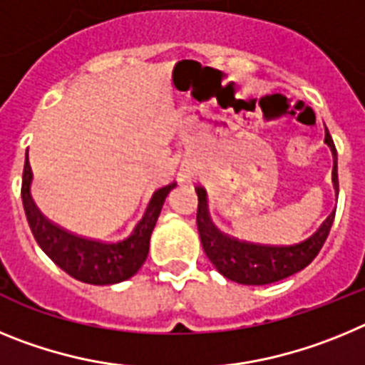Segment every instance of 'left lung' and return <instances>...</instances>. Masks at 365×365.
<instances>
[{"instance_id":"obj_1","label":"left lung","mask_w":365,"mask_h":365,"mask_svg":"<svg viewBox=\"0 0 365 365\" xmlns=\"http://www.w3.org/2000/svg\"><path fill=\"white\" fill-rule=\"evenodd\" d=\"M325 144L333 151V185L338 195L336 148L327 128H325ZM195 192L199 199L197 230L206 256L225 278L235 283H243V285H269L305 269L322 250L334 221L333 210L322 222L320 228L302 243L283 245V247L282 245L278 247V245L248 243V241H240L222 234L212 222L210 214H208L206 190L197 186Z\"/></svg>"}]
</instances>
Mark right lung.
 I'll list each match as a JSON object with an SVG mask.
<instances>
[{
	"label": "right lung",
	"mask_w": 365,
	"mask_h": 365,
	"mask_svg": "<svg viewBox=\"0 0 365 365\" xmlns=\"http://www.w3.org/2000/svg\"><path fill=\"white\" fill-rule=\"evenodd\" d=\"M31 182L32 172L27 157L21 182V201L34 240L60 269L66 270L74 279L91 285H113L130 279L138 272L150 252L151 232L159 219L164 201L168 193L177 186L175 182H170L153 193L143 219L125 240L117 243H102L71 234L51 222L32 201Z\"/></svg>",
	"instance_id": "1"
}]
</instances>
